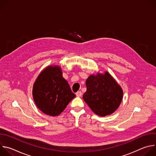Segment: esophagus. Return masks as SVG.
<instances>
[{
  "label": "esophagus",
  "mask_w": 156,
  "mask_h": 156,
  "mask_svg": "<svg viewBox=\"0 0 156 156\" xmlns=\"http://www.w3.org/2000/svg\"><path fill=\"white\" fill-rule=\"evenodd\" d=\"M76 96H78V97H80V96H81V95H82V93H81V91H78V92L76 93Z\"/></svg>",
  "instance_id": "esophagus-1"
}]
</instances>
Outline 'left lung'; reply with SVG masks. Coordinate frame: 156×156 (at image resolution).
<instances>
[{"label": "left lung", "mask_w": 156, "mask_h": 156, "mask_svg": "<svg viewBox=\"0 0 156 156\" xmlns=\"http://www.w3.org/2000/svg\"><path fill=\"white\" fill-rule=\"evenodd\" d=\"M84 101L93 112L101 117L114 113L123 98L121 87L108 73L91 75L86 81Z\"/></svg>", "instance_id": "8db88e82"}]
</instances>
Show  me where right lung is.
Segmentation results:
<instances>
[{"instance_id":"obj_1","label":"right lung","mask_w":156,"mask_h":156,"mask_svg":"<svg viewBox=\"0 0 156 156\" xmlns=\"http://www.w3.org/2000/svg\"><path fill=\"white\" fill-rule=\"evenodd\" d=\"M33 96L39 110L51 116L59 115L76 96L58 66H48L40 73L33 86Z\"/></svg>"}]
</instances>
